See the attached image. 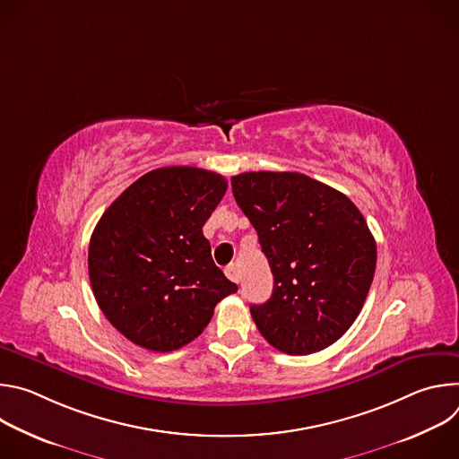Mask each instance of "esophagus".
I'll return each instance as SVG.
<instances>
[{"label": "esophagus", "instance_id": "obj_1", "mask_svg": "<svg viewBox=\"0 0 459 459\" xmlns=\"http://www.w3.org/2000/svg\"><path fill=\"white\" fill-rule=\"evenodd\" d=\"M225 274H227V278H229L230 281H234V283H239V280H241L239 267H238L236 264H230V265L225 269Z\"/></svg>", "mask_w": 459, "mask_h": 459}]
</instances>
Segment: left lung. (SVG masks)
Here are the masks:
<instances>
[{"instance_id": "8db88e82", "label": "left lung", "mask_w": 459, "mask_h": 459, "mask_svg": "<svg viewBox=\"0 0 459 459\" xmlns=\"http://www.w3.org/2000/svg\"><path fill=\"white\" fill-rule=\"evenodd\" d=\"M232 194L274 276L271 299L250 305L261 336L290 356L338 342L376 271L363 214L340 190L299 172H243L232 176Z\"/></svg>"}]
</instances>
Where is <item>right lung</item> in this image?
Returning a JSON list of instances; mask_svg holds the SVG:
<instances>
[{
    "label": "right lung",
    "mask_w": 459,
    "mask_h": 459,
    "mask_svg": "<svg viewBox=\"0 0 459 459\" xmlns=\"http://www.w3.org/2000/svg\"><path fill=\"white\" fill-rule=\"evenodd\" d=\"M225 190L216 172L163 167L103 212L89 245V278L101 312L126 340L154 352L181 349L238 290L204 236Z\"/></svg>",
    "instance_id": "1"
}]
</instances>
